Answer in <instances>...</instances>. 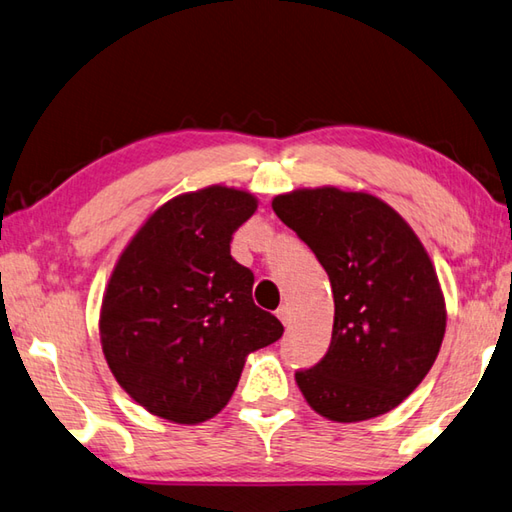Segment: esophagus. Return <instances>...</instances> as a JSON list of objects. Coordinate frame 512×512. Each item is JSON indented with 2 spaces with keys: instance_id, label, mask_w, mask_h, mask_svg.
Returning a JSON list of instances; mask_svg holds the SVG:
<instances>
[{
  "instance_id": "esophagus-1",
  "label": "esophagus",
  "mask_w": 512,
  "mask_h": 512,
  "mask_svg": "<svg viewBox=\"0 0 512 512\" xmlns=\"http://www.w3.org/2000/svg\"><path fill=\"white\" fill-rule=\"evenodd\" d=\"M276 316H278V321H281L283 325H289L292 323V312H289V307L287 305H281L276 310Z\"/></svg>"
}]
</instances>
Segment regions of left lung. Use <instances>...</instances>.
Here are the masks:
<instances>
[{"label":"left lung","mask_w":512,"mask_h":512,"mask_svg":"<svg viewBox=\"0 0 512 512\" xmlns=\"http://www.w3.org/2000/svg\"><path fill=\"white\" fill-rule=\"evenodd\" d=\"M330 276L334 327L327 354L296 383L321 417L339 423L390 412L435 363L446 303L412 227L365 191L296 189L272 200Z\"/></svg>","instance_id":"obj_1"}]
</instances>
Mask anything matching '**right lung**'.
Here are the masks:
<instances>
[{
    "label": "right lung",
    "instance_id": "add662e5",
    "mask_svg": "<svg viewBox=\"0 0 512 512\" xmlns=\"http://www.w3.org/2000/svg\"><path fill=\"white\" fill-rule=\"evenodd\" d=\"M258 207L211 185L153 211L113 267L100 312L104 359L156 417L202 423L227 406L249 352L283 336L254 303L252 269L231 258L234 231Z\"/></svg>",
    "mask_w": 512,
    "mask_h": 512
}]
</instances>
